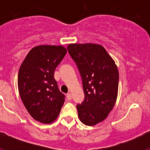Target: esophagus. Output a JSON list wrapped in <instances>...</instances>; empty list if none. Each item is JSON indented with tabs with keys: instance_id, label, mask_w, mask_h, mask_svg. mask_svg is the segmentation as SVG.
<instances>
[{
	"instance_id": "obj_1",
	"label": "esophagus",
	"mask_w": 150,
	"mask_h": 150,
	"mask_svg": "<svg viewBox=\"0 0 150 150\" xmlns=\"http://www.w3.org/2000/svg\"><path fill=\"white\" fill-rule=\"evenodd\" d=\"M67 98L68 100H71L72 99V95L71 93H67Z\"/></svg>"
}]
</instances>
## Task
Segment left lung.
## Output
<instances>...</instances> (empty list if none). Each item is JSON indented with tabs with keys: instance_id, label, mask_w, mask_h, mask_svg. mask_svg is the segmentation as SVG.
Masks as SVG:
<instances>
[{
	"instance_id": "left-lung-1",
	"label": "left lung",
	"mask_w": 150,
	"mask_h": 150,
	"mask_svg": "<svg viewBox=\"0 0 150 150\" xmlns=\"http://www.w3.org/2000/svg\"><path fill=\"white\" fill-rule=\"evenodd\" d=\"M67 50L82 78L85 98L76 108L83 124L92 126L104 121L116 101L119 71L113 59L100 45L69 44Z\"/></svg>"
}]
</instances>
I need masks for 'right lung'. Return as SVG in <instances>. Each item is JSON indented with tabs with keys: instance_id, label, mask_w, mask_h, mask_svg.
I'll return each instance as SVG.
<instances>
[{
	"instance_id": "1",
	"label": "right lung",
	"mask_w": 150,
	"mask_h": 150,
	"mask_svg": "<svg viewBox=\"0 0 150 150\" xmlns=\"http://www.w3.org/2000/svg\"><path fill=\"white\" fill-rule=\"evenodd\" d=\"M67 53L62 46L42 45L31 49L21 64L18 88L29 114L37 121L51 123L59 115L65 95L54 78L55 68Z\"/></svg>"
}]
</instances>
